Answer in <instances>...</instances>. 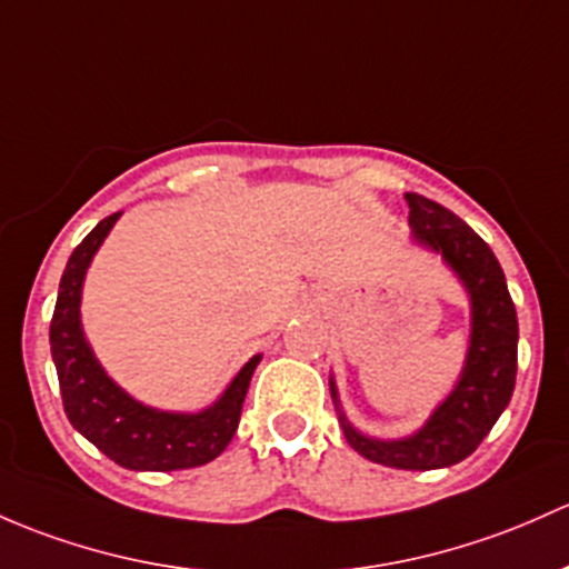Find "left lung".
Returning a JSON list of instances; mask_svg holds the SVG:
<instances>
[{"label":"left lung","instance_id":"left-lung-1","mask_svg":"<svg viewBox=\"0 0 569 569\" xmlns=\"http://www.w3.org/2000/svg\"><path fill=\"white\" fill-rule=\"evenodd\" d=\"M409 226L428 248L439 250L471 295V346L463 376L428 426L400 441H379L343 422L346 439L373 463L392 469H445L469 458L496 426L516 390L518 316L493 250L456 212L426 196L406 193ZM332 385V381H330ZM335 398V385H332Z\"/></svg>","mask_w":569,"mask_h":569}]
</instances>
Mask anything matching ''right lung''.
Instances as JSON below:
<instances>
[{"label": "right lung", "instance_id": "1", "mask_svg": "<svg viewBox=\"0 0 569 569\" xmlns=\"http://www.w3.org/2000/svg\"><path fill=\"white\" fill-rule=\"evenodd\" d=\"M119 214L122 212L103 218L81 239L59 280L51 319V357L57 365L64 415L70 426L124 469L177 471L204 466L234 439L244 392L261 357L256 355L244 365L223 398L201 415H169L149 409L119 390L94 360L79 319L83 272Z\"/></svg>", "mask_w": 569, "mask_h": 569}]
</instances>
